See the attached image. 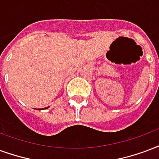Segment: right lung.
<instances>
[{
    "label": "right lung",
    "mask_w": 159,
    "mask_h": 159,
    "mask_svg": "<svg viewBox=\"0 0 159 159\" xmlns=\"http://www.w3.org/2000/svg\"><path fill=\"white\" fill-rule=\"evenodd\" d=\"M48 108H49V107H46V108H44V109H48ZM43 109H43H39V110H40V109Z\"/></svg>",
    "instance_id": "add662e5"
}]
</instances>
